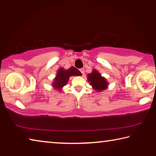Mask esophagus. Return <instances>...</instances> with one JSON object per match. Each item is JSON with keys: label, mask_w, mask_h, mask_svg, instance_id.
<instances>
[{"label": "esophagus", "mask_w": 156, "mask_h": 156, "mask_svg": "<svg viewBox=\"0 0 156 156\" xmlns=\"http://www.w3.org/2000/svg\"><path fill=\"white\" fill-rule=\"evenodd\" d=\"M80 72L82 73V74L84 75V68H81L80 69Z\"/></svg>", "instance_id": "1"}]
</instances>
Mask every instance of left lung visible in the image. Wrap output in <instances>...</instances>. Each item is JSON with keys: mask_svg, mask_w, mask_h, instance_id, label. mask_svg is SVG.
Masks as SVG:
<instances>
[{"mask_svg": "<svg viewBox=\"0 0 156 156\" xmlns=\"http://www.w3.org/2000/svg\"><path fill=\"white\" fill-rule=\"evenodd\" d=\"M88 80L91 85L97 91H102L107 87V82L96 70H94L91 73L88 74Z\"/></svg>", "mask_w": 156, "mask_h": 156, "instance_id": "1", "label": "left lung"}]
</instances>
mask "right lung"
Here are the masks:
<instances>
[{"label":"right lung","mask_w":156,"mask_h":156,"mask_svg":"<svg viewBox=\"0 0 156 156\" xmlns=\"http://www.w3.org/2000/svg\"><path fill=\"white\" fill-rule=\"evenodd\" d=\"M82 73L78 69L74 67H71L67 70L60 68L57 72L56 78H55L54 83H53V86L55 88L60 90L63 86H65L68 83L70 76H81Z\"/></svg>","instance_id":"obj_1"}]
</instances>
